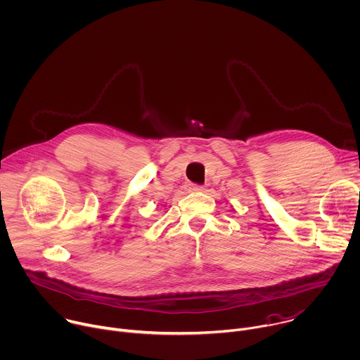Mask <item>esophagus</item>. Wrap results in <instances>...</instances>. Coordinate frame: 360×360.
I'll return each instance as SVG.
<instances>
[{
  "label": "esophagus",
  "mask_w": 360,
  "mask_h": 360,
  "mask_svg": "<svg viewBox=\"0 0 360 360\" xmlns=\"http://www.w3.org/2000/svg\"><path fill=\"white\" fill-rule=\"evenodd\" d=\"M202 190H204V187H202V186L191 184V183L186 184V191H188V193H198V191H202Z\"/></svg>",
  "instance_id": "obj_1"
}]
</instances>
